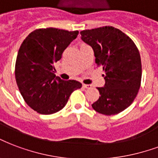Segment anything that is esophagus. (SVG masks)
<instances>
[{
  "instance_id": "1",
  "label": "esophagus",
  "mask_w": 158,
  "mask_h": 158,
  "mask_svg": "<svg viewBox=\"0 0 158 158\" xmlns=\"http://www.w3.org/2000/svg\"><path fill=\"white\" fill-rule=\"evenodd\" d=\"M83 87H84L85 89H89V88H91V85H85V84H84V85H83Z\"/></svg>"
}]
</instances>
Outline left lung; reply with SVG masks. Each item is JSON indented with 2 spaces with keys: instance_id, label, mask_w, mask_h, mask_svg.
Instances as JSON below:
<instances>
[{
  "instance_id": "left-lung-1",
  "label": "left lung",
  "mask_w": 158,
  "mask_h": 158,
  "mask_svg": "<svg viewBox=\"0 0 158 158\" xmlns=\"http://www.w3.org/2000/svg\"><path fill=\"white\" fill-rule=\"evenodd\" d=\"M80 34L94 50L97 66H102L106 73V85L97 88L100 96L92 107L102 115H117L132 104L141 86L138 48L127 34L110 26L84 30Z\"/></svg>"
}]
</instances>
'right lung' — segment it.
<instances>
[{
    "label": "right lung",
    "mask_w": 158,
    "mask_h": 158,
    "mask_svg": "<svg viewBox=\"0 0 158 158\" xmlns=\"http://www.w3.org/2000/svg\"><path fill=\"white\" fill-rule=\"evenodd\" d=\"M79 34L78 31L40 28L26 37L17 53L15 76L25 102L42 115H51L66 106L70 94L82 87L54 74V65Z\"/></svg>",
    "instance_id": "1"
}]
</instances>
